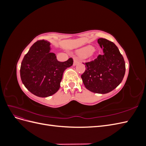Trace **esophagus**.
<instances>
[{
  "mask_svg": "<svg viewBox=\"0 0 146 146\" xmlns=\"http://www.w3.org/2000/svg\"><path fill=\"white\" fill-rule=\"evenodd\" d=\"M79 62H80V61H79V60L77 58H74V66L77 65Z\"/></svg>",
  "mask_w": 146,
  "mask_h": 146,
  "instance_id": "34e87169",
  "label": "esophagus"
}]
</instances>
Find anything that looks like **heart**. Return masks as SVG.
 <instances>
[{"instance_id": "heart-1", "label": "heart", "mask_w": 146, "mask_h": 146, "mask_svg": "<svg viewBox=\"0 0 146 146\" xmlns=\"http://www.w3.org/2000/svg\"><path fill=\"white\" fill-rule=\"evenodd\" d=\"M93 52V47L91 46H88L83 47L80 50V53L83 55H89Z\"/></svg>"}]
</instances>
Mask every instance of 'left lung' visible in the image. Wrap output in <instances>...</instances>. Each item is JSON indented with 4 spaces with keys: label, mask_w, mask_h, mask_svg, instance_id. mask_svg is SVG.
I'll use <instances>...</instances> for the list:
<instances>
[{
    "label": "left lung",
    "mask_w": 146,
    "mask_h": 146,
    "mask_svg": "<svg viewBox=\"0 0 146 146\" xmlns=\"http://www.w3.org/2000/svg\"><path fill=\"white\" fill-rule=\"evenodd\" d=\"M98 43L104 54L85 63V71L81 76L87 90L99 94L113 91L121 83L125 72V61L114 44L105 38Z\"/></svg>",
    "instance_id": "left-lung-1"
}]
</instances>
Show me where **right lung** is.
Returning <instances> with one entry per match:
<instances>
[{"label": "right lung", "mask_w": 146, "mask_h": 146, "mask_svg": "<svg viewBox=\"0 0 146 146\" xmlns=\"http://www.w3.org/2000/svg\"><path fill=\"white\" fill-rule=\"evenodd\" d=\"M50 43L38 40L30 47L22 61L20 75L25 87L34 95L46 98L58 91L66 69L73 64V59L64 62L50 52Z\"/></svg>", "instance_id": "obj_1"}]
</instances>
